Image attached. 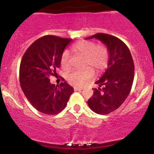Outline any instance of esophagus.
Instances as JSON below:
<instances>
[{"label":"esophagus","instance_id":"esophagus-1","mask_svg":"<svg viewBox=\"0 0 154 154\" xmlns=\"http://www.w3.org/2000/svg\"><path fill=\"white\" fill-rule=\"evenodd\" d=\"M74 91H81L82 89H83V87H74Z\"/></svg>","mask_w":154,"mask_h":154}]
</instances>
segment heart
Masks as SVG:
<instances>
[{
    "label": "heart",
    "mask_w": 154,
    "mask_h": 154,
    "mask_svg": "<svg viewBox=\"0 0 154 154\" xmlns=\"http://www.w3.org/2000/svg\"><path fill=\"white\" fill-rule=\"evenodd\" d=\"M72 51L83 57V70H73L67 74V80L72 84L81 86L94 76V71L100 73L108 65L109 52L104 45H97L94 42L81 40L75 43L71 48ZM60 64L64 70L70 68V55L67 51L62 54Z\"/></svg>",
    "instance_id": "obj_1"
}]
</instances>
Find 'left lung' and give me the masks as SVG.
Listing matches in <instances>:
<instances>
[{
  "label": "left lung",
  "instance_id": "left-lung-1",
  "mask_svg": "<svg viewBox=\"0 0 154 154\" xmlns=\"http://www.w3.org/2000/svg\"><path fill=\"white\" fill-rule=\"evenodd\" d=\"M100 40L109 52L108 68L95 82L97 88L88 100L89 108L97 114L106 115L117 109L131 91L134 79V63L126 44L119 38L106 33L94 34L87 38Z\"/></svg>",
  "mask_w": 154,
  "mask_h": 154
}]
</instances>
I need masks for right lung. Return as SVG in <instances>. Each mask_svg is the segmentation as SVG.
<instances>
[{"mask_svg": "<svg viewBox=\"0 0 154 154\" xmlns=\"http://www.w3.org/2000/svg\"><path fill=\"white\" fill-rule=\"evenodd\" d=\"M71 38L48 35L35 40L21 59L19 81L21 89L32 106L47 115H57L67 105L74 88L66 82L56 86L50 76L57 74L60 58Z\"/></svg>", "mask_w": 154, "mask_h": 154, "instance_id": "add662e5", "label": "right lung"}]
</instances>
